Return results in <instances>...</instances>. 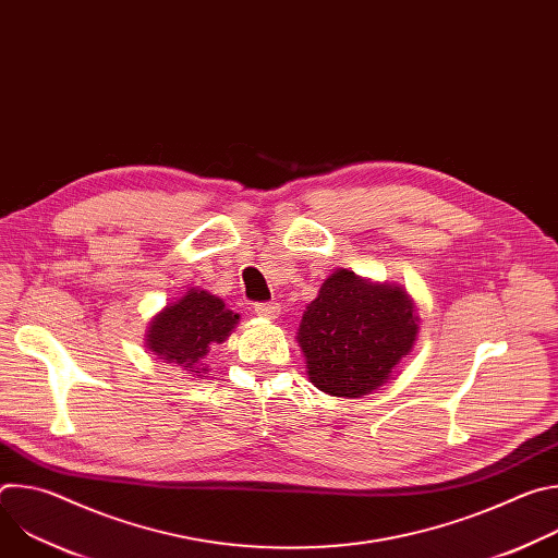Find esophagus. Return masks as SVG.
<instances>
[{"mask_svg": "<svg viewBox=\"0 0 558 558\" xmlns=\"http://www.w3.org/2000/svg\"><path fill=\"white\" fill-rule=\"evenodd\" d=\"M254 308H256L258 315L269 317V320H274V317H278V313H280V304L278 302H258Z\"/></svg>", "mask_w": 558, "mask_h": 558, "instance_id": "34e87169", "label": "esophagus"}]
</instances>
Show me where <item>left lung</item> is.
<instances>
[{
    "mask_svg": "<svg viewBox=\"0 0 558 558\" xmlns=\"http://www.w3.org/2000/svg\"><path fill=\"white\" fill-rule=\"evenodd\" d=\"M417 333L420 315L402 287L336 269L306 306L295 338L313 386L362 397L386 384Z\"/></svg>",
    "mask_w": 558,
    "mask_h": 558,
    "instance_id": "1",
    "label": "left lung"
}]
</instances>
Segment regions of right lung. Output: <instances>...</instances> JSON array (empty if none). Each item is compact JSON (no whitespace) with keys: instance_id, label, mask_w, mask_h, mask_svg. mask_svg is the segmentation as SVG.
Listing matches in <instances>:
<instances>
[{"instance_id":"right-lung-1","label":"right lung","mask_w":558,"mask_h":558,"mask_svg":"<svg viewBox=\"0 0 558 558\" xmlns=\"http://www.w3.org/2000/svg\"><path fill=\"white\" fill-rule=\"evenodd\" d=\"M238 325V313L207 291L190 289L151 317L145 333L147 349L168 364L192 373H207L201 360L211 347L222 344ZM205 377V375H203Z\"/></svg>"}]
</instances>
